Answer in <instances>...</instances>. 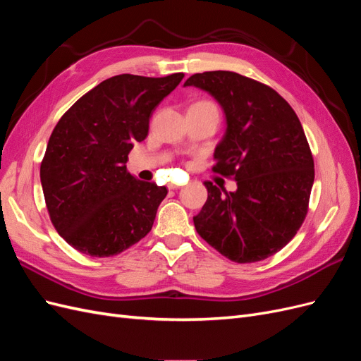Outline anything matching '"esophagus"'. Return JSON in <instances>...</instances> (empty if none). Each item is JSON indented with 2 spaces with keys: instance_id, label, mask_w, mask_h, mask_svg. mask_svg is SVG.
Listing matches in <instances>:
<instances>
[{
  "instance_id": "esophagus-1",
  "label": "esophagus",
  "mask_w": 361,
  "mask_h": 361,
  "mask_svg": "<svg viewBox=\"0 0 361 361\" xmlns=\"http://www.w3.org/2000/svg\"><path fill=\"white\" fill-rule=\"evenodd\" d=\"M169 188L170 190H178V188H180V185H178V183H169Z\"/></svg>"
}]
</instances>
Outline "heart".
<instances>
[{"label":"heart","instance_id":"obj_1","mask_svg":"<svg viewBox=\"0 0 361 361\" xmlns=\"http://www.w3.org/2000/svg\"><path fill=\"white\" fill-rule=\"evenodd\" d=\"M211 105H214V104L209 101H200V102H195L192 106H211Z\"/></svg>","mask_w":361,"mask_h":361}]
</instances>
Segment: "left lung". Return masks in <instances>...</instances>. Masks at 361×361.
<instances>
[{
    "instance_id": "left-lung-1",
    "label": "left lung",
    "mask_w": 361,
    "mask_h": 361,
    "mask_svg": "<svg viewBox=\"0 0 361 361\" xmlns=\"http://www.w3.org/2000/svg\"><path fill=\"white\" fill-rule=\"evenodd\" d=\"M183 85L211 93L223 106L227 129L212 171L238 185L232 192L204 182L207 200L192 218L195 231L238 264L276 255L304 223L314 180L298 116L269 85L236 72L194 73Z\"/></svg>"
}]
</instances>
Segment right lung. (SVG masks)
<instances>
[{
	"mask_svg": "<svg viewBox=\"0 0 361 361\" xmlns=\"http://www.w3.org/2000/svg\"><path fill=\"white\" fill-rule=\"evenodd\" d=\"M183 78L116 75L61 116L40 164L51 223L75 250L92 257L122 253L154 226L166 187L135 179L129 152L147 137L149 118Z\"/></svg>",
	"mask_w": 361,
	"mask_h": 361,
	"instance_id": "right-lung-1",
	"label": "right lung"
}]
</instances>
